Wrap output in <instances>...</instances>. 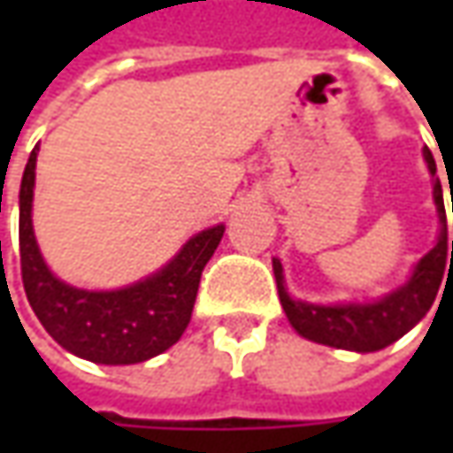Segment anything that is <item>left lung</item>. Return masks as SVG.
<instances>
[{
	"instance_id": "left-lung-1",
	"label": "left lung",
	"mask_w": 453,
	"mask_h": 453,
	"mask_svg": "<svg viewBox=\"0 0 453 453\" xmlns=\"http://www.w3.org/2000/svg\"><path fill=\"white\" fill-rule=\"evenodd\" d=\"M424 158H426L428 171L434 176V201H436V211H439V221H441V232H439L436 247L426 257H421V262L416 265V270L403 288H398L395 292L371 304H330L327 307V304L300 303V300H292L285 289L280 259H272L280 303L285 307V315L292 322V327L303 338L330 345V348H342V350L373 353V350H380L398 338H403L431 310L439 285L444 280V270L446 267L451 270L453 265V242L451 259H449V232H446L441 181L436 179V161L428 149H424Z\"/></svg>"
}]
</instances>
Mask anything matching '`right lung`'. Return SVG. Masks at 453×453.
<instances>
[{"mask_svg":"<svg viewBox=\"0 0 453 453\" xmlns=\"http://www.w3.org/2000/svg\"><path fill=\"white\" fill-rule=\"evenodd\" d=\"M37 150L27 161L19 188V265L35 315L65 350L93 363L131 365L161 356L191 320L201 272L219 247L224 226L199 232L164 270L131 288L113 292L70 288L47 270L32 232Z\"/></svg>","mask_w":453,"mask_h":453,"instance_id":"add662e5","label":"right lung"}]
</instances>
